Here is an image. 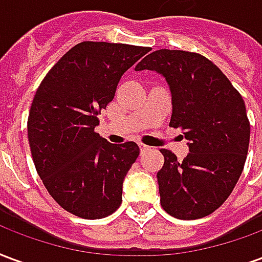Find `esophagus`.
<instances>
[{"label": "esophagus", "mask_w": 262, "mask_h": 262, "mask_svg": "<svg viewBox=\"0 0 262 262\" xmlns=\"http://www.w3.org/2000/svg\"><path fill=\"white\" fill-rule=\"evenodd\" d=\"M139 147H140V151H142V153H144V151L150 150V147H148L147 144H144V143H139Z\"/></svg>", "instance_id": "obj_1"}]
</instances>
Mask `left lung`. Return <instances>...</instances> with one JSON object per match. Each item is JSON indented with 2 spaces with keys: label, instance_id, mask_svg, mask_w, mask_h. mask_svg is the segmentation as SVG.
Segmentation results:
<instances>
[{
  "label": "left lung",
  "instance_id": "1",
  "mask_svg": "<svg viewBox=\"0 0 262 262\" xmlns=\"http://www.w3.org/2000/svg\"><path fill=\"white\" fill-rule=\"evenodd\" d=\"M135 70L164 75L172 95L170 126L182 129L189 140L182 161L170 150H160L161 206L182 220L213 213L236 187L247 159L250 120L240 92L217 66L193 52L156 50Z\"/></svg>",
  "mask_w": 262,
  "mask_h": 262
}]
</instances>
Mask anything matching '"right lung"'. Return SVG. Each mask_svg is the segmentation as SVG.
<instances>
[{"label":"right lung","mask_w":262,"mask_h":262,"mask_svg":"<svg viewBox=\"0 0 262 262\" xmlns=\"http://www.w3.org/2000/svg\"><path fill=\"white\" fill-rule=\"evenodd\" d=\"M150 48L81 42L49 70L32 101L28 140L50 196L82 219H102L122 203V184L140 148L99 136L98 115L126 70Z\"/></svg>","instance_id":"1"}]
</instances>
